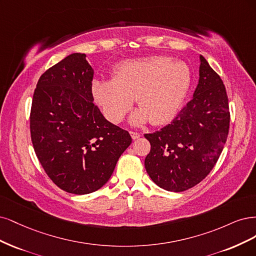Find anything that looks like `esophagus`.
<instances>
[{
	"instance_id": "obj_1",
	"label": "esophagus",
	"mask_w": 256,
	"mask_h": 256,
	"mask_svg": "<svg viewBox=\"0 0 256 256\" xmlns=\"http://www.w3.org/2000/svg\"><path fill=\"white\" fill-rule=\"evenodd\" d=\"M130 136H132V138H133V139H138V138L140 137V134H139V133H137V132L130 130Z\"/></svg>"
}]
</instances>
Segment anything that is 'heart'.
<instances>
[{"label":"heart","instance_id":"1","mask_svg":"<svg viewBox=\"0 0 256 256\" xmlns=\"http://www.w3.org/2000/svg\"><path fill=\"white\" fill-rule=\"evenodd\" d=\"M192 74L188 66L168 56H151L120 64L112 80L92 82V94L104 116L120 122L133 98L140 110L132 116L134 124L150 119L155 126L174 118L188 92Z\"/></svg>","mask_w":256,"mask_h":256}]
</instances>
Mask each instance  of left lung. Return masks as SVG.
Returning <instances> with one entry per match:
<instances>
[{
	"label": "left lung",
	"mask_w": 256,
	"mask_h": 256,
	"mask_svg": "<svg viewBox=\"0 0 256 256\" xmlns=\"http://www.w3.org/2000/svg\"><path fill=\"white\" fill-rule=\"evenodd\" d=\"M194 98L170 124L144 134L151 144L144 167L153 182L180 192L203 180L219 158L230 128L224 82L201 55Z\"/></svg>",
	"instance_id": "1"
}]
</instances>
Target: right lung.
I'll return each mask as SVG.
<instances>
[{"label":"right lung","mask_w":256,"mask_h":256,"mask_svg":"<svg viewBox=\"0 0 256 256\" xmlns=\"http://www.w3.org/2000/svg\"><path fill=\"white\" fill-rule=\"evenodd\" d=\"M94 69L73 53L40 76L30 128L35 153L53 183L74 194L100 189L132 144L128 132L107 121L92 96Z\"/></svg>","instance_id":"1"}]
</instances>
